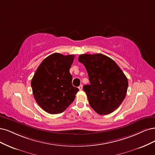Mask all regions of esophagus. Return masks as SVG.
<instances>
[{
	"label": "esophagus",
	"mask_w": 155,
	"mask_h": 155,
	"mask_svg": "<svg viewBox=\"0 0 155 155\" xmlns=\"http://www.w3.org/2000/svg\"><path fill=\"white\" fill-rule=\"evenodd\" d=\"M82 88H83V86H82V85H81V86H80L78 87V89H79V90H82Z\"/></svg>",
	"instance_id": "esophagus-1"
}]
</instances>
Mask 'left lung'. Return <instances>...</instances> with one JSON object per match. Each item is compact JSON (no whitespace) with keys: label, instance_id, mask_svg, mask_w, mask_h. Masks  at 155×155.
Wrapping results in <instances>:
<instances>
[{"label":"left lung","instance_id":"left-lung-1","mask_svg":"<svg viewBox=\"0 0 155 155\" xmlns=\"http://www.w3.org/2000/svg\"><path fill=\"white\" fill-rule=\"evenodd\" d=\"M78 61L86 68L90 85L84 86L90 106L99 114H108L126 97L128 81L113 60L101 53L82 54Z\"/></svg>","mask_w":155,"mask_h":155}]
</instances>
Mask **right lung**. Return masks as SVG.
Listing matches in <instances>:
<instances>
[{
  "mask_svg": "<svg viewBox=\"0 0 155 155\" xmlns=\"http://www.w3.org/2000/svg\"><path fill=\"white\" fill-rule=\"evenodd\" d=\"M74 55L53 53L39 65L31 80L35 99L49 114L63 112L75 98L78 89L73 86L69 69Z\"/></svg>",
  "mask_w": 155,
  "mask_h": 155,
  "instance_id": "obj_1",
  "label": "right lung"
}]
</instances>
